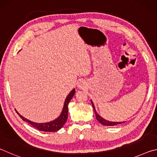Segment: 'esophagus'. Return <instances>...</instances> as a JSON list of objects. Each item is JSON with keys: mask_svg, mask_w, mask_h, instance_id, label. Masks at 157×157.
Here are the masks:
<instances>
[{"mask_svg": "<svg viewBox=\"0 0 157 157\" xmlns=\"http://www.w3.org/2000/svg\"><path fill=\"white\" fill-rule=\"evenodd\" d=\"M86 82L83 79H81V80H79L78 83V88L79 89H84L86 88Z\"/></svg>", "mask_w": 157, "mask_h": 157, "instance_id": "esophagus-1", "label": "esophagus"}]
</instances>
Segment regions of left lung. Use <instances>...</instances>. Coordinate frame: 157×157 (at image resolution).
<instances>
[{
  "label": "left lung",
  "instance_id": "1",
  "mask_svg": "<svg viewBox=\"0 0 157 157\" xmlns=\"http://www.w3.org/2000/svg\"><path fill=\"white\" fill-rule=\"evenodd\" d=\"M91 104L93 107H94V109L95 111V117H96V119L97 120L100 122V123L103 124V125H105V126H114V125H116V124H121V123H123L124 122L126 121H123V122H111V121H107L106 119L103 118L102 117H101L99 114L97 113L96 110H95V106L94 105V102H92V100H91Z\"/></svg>",
  "mask_w": 157,
  "mask_h": 157
}]
</instances>
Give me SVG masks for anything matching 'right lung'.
Segmentation results:
<instances>
[{"instance_id": "1", "label": "right lung", "mask_w": 157, "mask_h": 157, "mask_svg": "<svg viewBox=\"0 0 157 157\" xmlns=\"http://www.w3.org/2000/svg\"><path fill=\"white\" fill-rule=\"evenodd\" d=\"M75 94V89H73L72 91L70 92V94L67 95V97H66L64 102V105H63V107L62 111L60 115L59 116V117H57V118L56 119H55L54 121H52L50 122H47V123H34V122L28 120V119H26L25 118H24V117L21 116L19 113H18L17 111V112L23 121L27 122V123L31 124L32 126L35 127V128H36L37 129L40 130V131L49 132H57L58 130H59L61 128H62L63 124H65L66 121H67L68 111V105L69 102L71 101V100L72 99V98L73 97V95Z\"/></svg>"}]
</instances>
